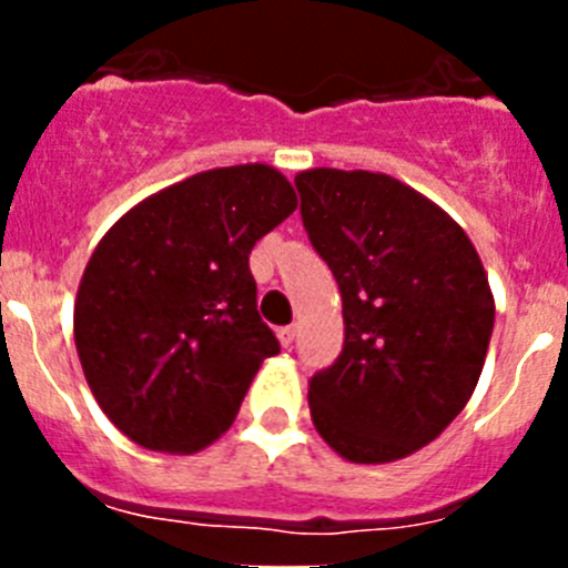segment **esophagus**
<instances>
[{"mask_svg": "<svg viewBox=\"0 0 568 568\" xmlns=\"http://www.w3.org/2000/svg\"><path fill=\"white\" fill-rule=\"evenodd\" d=\"M278 341H281V346H284V349H287V346H293L295 327H281L278 329Z\"/></svg>", "mask_w": 568, "mask_h": 568, "instance_id": "esophagus-1", "label": "esophagus"}]
</instances>
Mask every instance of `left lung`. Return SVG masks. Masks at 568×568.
Listing matches in <instances>:
<instances>
[{
    "instance_id": "obj_1",
    "label": "left lung",
    "mask_w": 568,
    "mask_h": 568,
    "mask_svg": "<svg viewBox=\"0 0 568 568\" xmlns=\"http://www.w3.org/2000/svg\"><path fill=\"white\" fill-rule=\"evenodd\" d=\"M295 187L344 304V349L310 381V415L341 458L393 464L475 393L495 324L489 278L453 215L393 175L313 168Z\"/></svg>"
}]
</instances>
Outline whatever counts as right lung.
Listing matches in <instances>:
<instances>
[{
	"label": "right lung",
	"instance_id": "obj_1",
	"mask_svg": "<svg viewBox=\"0 0 568 568\" xmlns=\"http://www.w3.org/2000/svg\"><path fill=\"white\" fill-rule=\"evenodd\" d=\"M298 207L270 164L195 173L102 235L73 304V338L110 424L153 453L222 438L278 338L255 310L250 250Z\"/></svg>",
	"mask_w": 568,
	"mask_h": 568
}]
</instances>
